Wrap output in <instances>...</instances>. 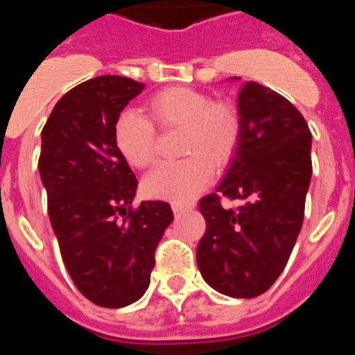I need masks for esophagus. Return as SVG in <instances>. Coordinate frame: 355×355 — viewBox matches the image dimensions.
<instances>
[{"label": "esophagus", "mask_w": 355, "mask_h": 355, "mask_svg": "<svg viewBox=\"0 0 355 355\" xmlns=\"http://www.w3.org/2000/svg\"><path fill=\"white\" fill-rule=\"evenodd\" d=\"M172 211L174 213H183V211H190L193 208V205H183V202H172Z\"/></svg>", "instance_id": "34e87169"}]
</instances>
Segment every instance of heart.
Instances as JSON below:
<instances>
[{
  "instance_id": "heart-1",
  "label": "heart",
  "mask_w": 355,
  "mask_h": 355,
  "mask_svg": "<svg viewBox=\"0 0 355 355\" xmlns=\"http://www.w3.org/2000/svg\"><path fill=\"white\" fill-rule=\"evenodd\" d=\"M149 114L162 130L183 128L180 162L156 165L144 178L147 197L187 202L209 183L214 167L233 159L240 142V115L227 103L187 87L165 89L149 99ZM155 124L135 110L115 119L114 140L122 158L135 168H146L156 156Z\"/></svg>"
}]
</instances>
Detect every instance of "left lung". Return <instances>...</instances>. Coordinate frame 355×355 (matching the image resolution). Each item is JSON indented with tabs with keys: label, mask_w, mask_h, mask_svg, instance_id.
Wrapping results in <instances>:
<instances>
[{
	"label": "left lung",
	"mask_w": 355,
	"mask_h": 355,
	"mask_svg": "<svg viewBox=\"0 0 355 355\" xmlns=\"http://www.w3.org/2000/svg\"><path fill=\"white\" fill-rule=\"evenodd\" d=\"M240 142L224 181L199 200L206 233L197 266L206 283L234 299L265 293L284 270L304 220L311 181V131L286 97L247 81L238 96ZM240 198L224 209L220 197Z\"/></svg>",
	"instance_id": "obj_1"
}]
</instances>
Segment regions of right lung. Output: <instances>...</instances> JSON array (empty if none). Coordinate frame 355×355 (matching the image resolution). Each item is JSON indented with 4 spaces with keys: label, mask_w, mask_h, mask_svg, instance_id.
Returning a JSON list of instances; mask_svg holds the SVG:
<instances>
[{
    "label": "right lung",
    "mask_w": 355,
    "mask_h": 355,
    "mask_svg": "<svg viewBox=\"0 0 355 355\" xmlns=\"http://www.w3.org/2000/svg\"><path fill=\"white\" fill-rule=\"evenodd\" d=\"M144 83L97 76L56 103L42 130L39 171L62 259L90 302L124 307L146 293L155 250L174 215L142 200L139 181L114 140V124Z\"/></svg>",
    "instance_id": "add662e5"
}]
</instances>
